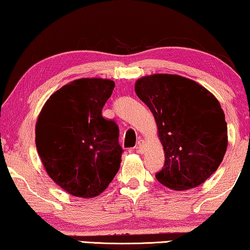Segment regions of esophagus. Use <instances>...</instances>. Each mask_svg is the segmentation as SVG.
I'll use <instances>...</instances> for the list:
<instances>
[{
    "mask_svg": "<svg viewBox=\"0 0 250 250\" xmlns=\"http://www.w3.org/2000/svg\"><path fill=\"white\" fill-rule=\"evenodd\" d=\"M134 151L139 152V153H143V152H144V144H143L142 141H139L137 146L134 147Z\"/></svg>",
    "mask_w": 250,
    "mask_h": 250,
    "instance_id": "esophagus-1",
    "label": "esophagus"
}]
</instances>
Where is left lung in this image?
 <instances>
[{"label": "left lung", "mask_w": 250, "mask_h": 250, "mask_svg": "<svg viewBox=\"0 0 250 250\" xmlns=\"http://www.w3.org/2000/svg\"><path fill=\"white\" fill-rule=\"evenodd\" d=\"M139 98L150 108L165 151L155 178L166 187L185 190L216 171L228 146V128L218 99L193 80L153 74L135 83Z\"/></svg>", "instance_id": "left-lung-1"}]
</instances>
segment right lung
I'll return each instance as SVG.
<instances>
[{"instance_id":"obj_1","label":"right lung","mask_w":250,"mask_h":250,"mask_svg":"<svg viewBox=\"0 0 250 250\" xmlns=\"http://www.w3.org/2000/svg\"><path fill=\"white\" fill-rule=\"evenodd\" d=\"M115 88L108 79H79L54 92L36 124V146L48 176L73 196L92 198L121 167L119 128L101 110Z\"/></svg>"}]
</instances>
